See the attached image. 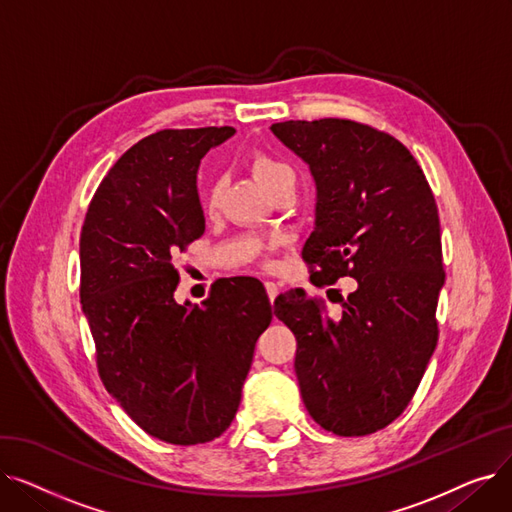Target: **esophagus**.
I'll return each mask as SVG.
<instances>
[{
  "mask_svg": "<svg viewBox=\"0 0 512 512\" xmlns=\"http://www.w3.org/2000/svg\"><path fill=\"white\" fill-rule=\"evenodd\" d=\"M265 292H267V297H270V301L274 303V301H276V297H278L280 288H278L274 282H265Z\"/></svg>",
  "mask_w": 512,
  "mask_h": 512,
  "instance_id": "34e87169",
  "label": "esophagus"
}]
</instances>
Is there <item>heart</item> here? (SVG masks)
<instances>
[{
  "label": "heart",
  "instance_id": "heart-1",
  "mask_svg": "<svg viewBox=\"0 0 512 512\" xmlns=\"http://www.w3.org/2000/svg\"><path fill=\"white\" fill-rule=\"evenodd\" d=\"M253 170L259 178V182L267 188V191L274 193L278 186L286 184V182H297V172H294L286 161L276 159L272 155H257L253 161ZM222 191H224V180L222 178H215L207 193H205V207L209 211L218 209L220 201H222Z\"/></svg>",
  "mask_w": 512,
  "mask_h": 512
}]
</instances>
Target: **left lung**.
Returning a JSON list of instances; mask_svg holds the SVG:
<instances>
[{"label":"left lung","instance_id":"8db88e82","mask_svg":"<svg viewBox=\"0 0 512 512\" xmlns=\"http://www.w3.org/2000/svg\"><path fill=\"white\" fill-rule=\"evenodd\" d=\"M272 132L315 180V228L303 247L311 280H357L338 319L303 288L280 294L274 315L297 336L309 415L336 436H367L407 409L438 342L436 199L411 151L386 132L338 118L278 122Z\"/></svg>","mask_w":512,"mask_h":512}]
</instances>
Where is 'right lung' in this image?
I'll return each mask as SVG.
<instances>
[{
	"label": "right lung",
	"mask_w": 512,
	"mask_h": 512,
	"mask_svg": "<svg viewBox=\"0 0 512 512\" xmlns=\"http://www.w3.org/2000/svg\"><path fill=\"white\" fill-rule=\"evenodd\" d=\"M232 126L159 130L101 180L80 232V305L105 390L161 442L193 446L230 427L272 305L255 278L176 303L174 259L205 232L201 159Z\"/></svg>",
	"instance_id": "obj_1"
}]
</instances>
